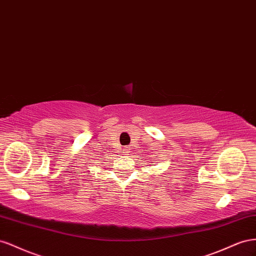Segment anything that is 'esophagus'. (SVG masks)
<instances>
[{
    "instance_id": "obj_1",
    "label": "esophagus",
    "mask_w": 256,
    "mask_h": 256,
    "mask_svg": "<svg viewBox=\"0 0 256 256\" xmlns=\"http://www.w3.org/2000/svg\"><path fill=\"white\" fill-rule=\"evenodd\" d=\"M130 148L128 147H124L123 148V150H122V152H123V154H128V153H130Z\"/></svg>"
}]
</instances>
